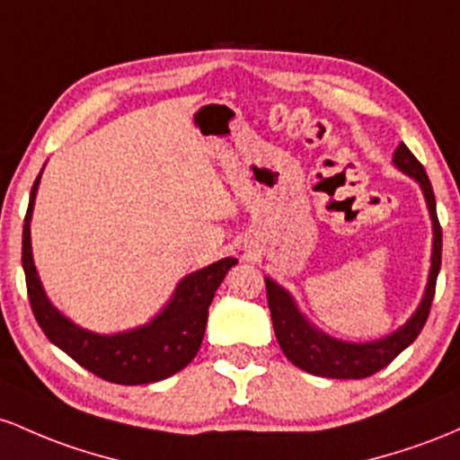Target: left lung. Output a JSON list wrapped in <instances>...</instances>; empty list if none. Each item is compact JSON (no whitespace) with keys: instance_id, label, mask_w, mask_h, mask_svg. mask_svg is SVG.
I'll list each match as a JSON object with an SVG mask.
<instances>
[{"instance_id":"8db88e82","label":"left lung","mask_w":460,"mask_h":460,"mask_svg":"<svg viewBox=\"0 0 460 460\" xmlns=\"http://www.w3.org/2000/svg\"><path fill=\"white\" fill-rule=\"evenodd\" d=\"M394 164L400 172H404L411 178L420 182L428 204V213L432 219V258H430V273H428V285L421 297L420 306L412 313V317L402 328H397L394 334L380 339V341L369 343H349L341 339L328 337L326 332L317 330L299 313L296 299L288 296L280 285L265 278L267 287V304L271 311L273 330L276 339L280 343L282 352L293 365L299 369L308 371L313 376L322 378H345L358 380L374 376L380 371L397 354L404 352L409 345L415 341L417 334L424 328L428 314H430L432 297H435L437 276L441 270V226L437 217V202L432 193V184L428 180L424 164L412 156V152L404 143H400L394 154Z\"/></svg>"}]
</instances>
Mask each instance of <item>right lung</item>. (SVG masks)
Wrapping results in <instances>:
<instances>
[{
  "mask_svg": "<svg viewBox=\"0 0 460 460\" xmlns=\"http://www.w3.org/2000/svg\"><path fill=\"white\" fill-rule=\"evenodd\" d=\"M39 182L40 173L34 180L28 213L23 219L22 262L30 306L45 337L56 348L69 354L77 365L115 385L158 383L187 367L202 345L208 306L215 291L230 267L236 265V258H221L204 270L189 273L175 287L172 302L146 326L119 334L91 332L75 326L49 302L36 273L32 243H30V219H32Z\"/></svg>",
  "mask_w": 460,
  "mask_h": 460,
  "instance_id": "add662e5",
  "label": "right lung"
}]
</instances>
